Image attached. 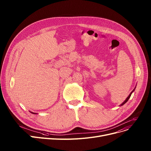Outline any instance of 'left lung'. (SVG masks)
Masks as SVG:
<instances>
[{
  "label": "left lung",
  "instance_id": "1",
  "mask_svg": "<svg viewBox=\"0 0 151 151\" xmlns=\"http://www.w3.org/2000/svg\"><path fill=\"white\" fill-rule=\"evenodd\" d=\"M134 89H135V88H134V89H133V91H132V92H131V93H130V95H129V96L127 97V99H125V101H124V102L122 103V104L121 105V106H122V105H124V104H125V103H127V101L129 100V99H130V96H131V95H132V92H133V91H134Z\"/></svg>",
  "mask_w": 151,
  "mask_h": 151
}]
</instances>
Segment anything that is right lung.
<instances>
[{"label": "right lung", "instance_id": "add662e5", "mask_svg": "<svg viewBox=\"0 0 151 151\" xmlns=\"http://www.w3.org/2000/svg\"><path fill=\"white\" fill-rule=\"evenodd\" d=\"M30 113H32V114H37V113H32V112H30Z\"/></svg>", "mask_w": 151, "mask_h": 151}]
</instances>
